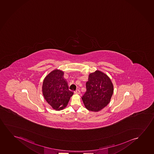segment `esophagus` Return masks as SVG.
Here are the masks:
<instances>
[{"label":"esophagus","mask_w":154,"mask_h":154,"mask_svg":"<svg viewBox=\"0 0 154 154\" xmlns=\"http://www.w3.org/2000/svg\"><path fill=\"white\" fill-rule=\"evenodd\" d=\"M75 93L76 94H80V90H79V88H78V89H76V91H75Z\"/></svg>","instance_id":"esophagus-1"}]
</instances>
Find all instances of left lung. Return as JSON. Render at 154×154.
<instances>
[{
    "label": "left lung",
    "mask_w": 154,
    "mask_h": 154,
    "mask_svg": "<svg viewBox=\"0 0 154 154\" xmlns=\"http://www.w3.org/2000/svg\"><path fill=\"white\" fill-rule=\"evenodd\" d=\"M113 93V86L109 77L97 70L89 75L82 100L87 109L98 112L109 103Z\"/></svg>",
    "instance_id": "1"
}]
</instances>
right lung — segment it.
Wrapping results in <instances>:
<instances>
[{
  "instance_id": "1",
  "label": "right lung",
  "mask_w": 154,
  "mask_h": 154,
  "mask_svg": "<svg viewBox=\"0 0 154 154\" xmlns=\"http://www.w3.org/2000/svg\"><path fill=\"white\" fill-rule=\"evenodd\" d=\"M63 76V71L56 69L45 78L43 83L44 97L56 110L63 109L73 95V92L69 90Z\"/></svg>"
}]
</instances>
